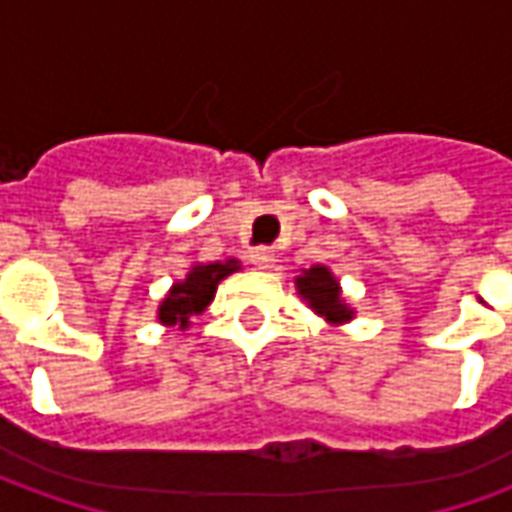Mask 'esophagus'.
I'll return each mask as SVG.
<instances>
[{
    "instance_id": "esophagus-1",
    "label": "esophagus",
    "mask_w": 512,
    "mask_h": 512,
    "mask_svg": "<svg viewBox=\"0 0 512 512\" xmlns=\"http://www.w3.org/2000/svg\"><path fill=\"white\" fill-rule=\"evenodd\" d=\"M252 263H255L257 268H271L274 266V252H271V249H255V252H252Z\"/></svg>"
}]
</instances>
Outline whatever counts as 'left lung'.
Masks as SVG:
<instances>
[{
  "mask_svg": "<svg viewBox=\"0 0 512 512\" xmlns=\"http://www.w3.org/2000/svg\"><path fill=\"white\" fill-rule=\"evenodd\" d=\"M296 290H299L301 299L307 301V307H312L321 318H326L334 326L348 323L354 318V310L343 301L340 282L334 279V274L326 266L304 268L301 277H296Z\"/></svg>",
  "mask_w": 512,
  "mask_h": 512,
  "instance_id": "8db88e82",
  "label": "left lung"
}]
</instances>
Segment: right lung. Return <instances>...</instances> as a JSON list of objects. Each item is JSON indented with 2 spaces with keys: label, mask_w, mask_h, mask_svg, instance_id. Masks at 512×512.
Here are the masks:
<instances>
[{
  "label": "right lung",
  "mask_w": 512,
  "mask_h": 512,
  "mask_svg": "<svg viewBox=\"0 0 512 512\" xmlns=\"http://www.w3.org/2000/svg\"><path fill=\"white\" fill-rule=\"evenodd\" d=\"M238 271V260H224V263H197L189 268L186 279L175 282L164 301L158 304V323L164 326H178L189 329L194 315L205 312L216 296V288L224 277Z\"/></svg>",
  "instance_id": "1"
}]
</instances>
